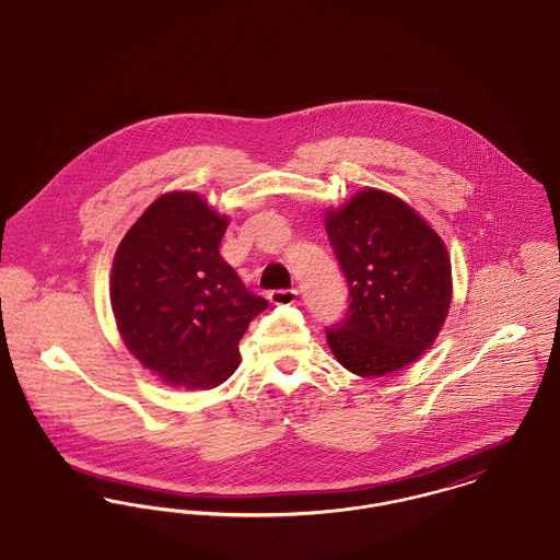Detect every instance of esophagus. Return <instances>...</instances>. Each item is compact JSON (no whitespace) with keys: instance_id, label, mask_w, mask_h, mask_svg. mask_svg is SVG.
<instances>
[{"instance_id":"obj_1","label":"esophagus","mask_w":560,"mask_h":560,"mask_svg":"<svg viewBox=\"0 0 560 560\" xmlns=\"http://www.w3.org/2000/svg\"><path fill=\"white\" fill-rule=\"evenodd\" d=\"M296 290H275V292H270L268 294V299L272 304H277V306H290V304H294L296 302Z\"/></svg>"}]
</instances>
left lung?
Masks as SVG:
<instances>
[{
  "instance_id": "1",
  "label": "left lung",
  "mask_w": 560,
  "mask_h": 560,
  "mask_svg": "<svg viewBox=\"0 0 560 560\" xmlns=\"http://www.w3.org/2000/svg\"><path fill=\"white\" fill-rule=\"evenodd\" d=\"M326 232L351 296L347 319L326 330L335 358L360 377H384L420 360L452 302L441 236L416 209L375 187L328 209Z\"/></svg>"
}]
</instances>
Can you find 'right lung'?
<instances>
[{"label": "right lung", "instance_id": "right-lung-1", "mask_svg": "<svg viewBox=\"0 0 560 560\" xmlns=\"http://www.w3.org/2000/svg\"><path fill=\"white\" fill-rule=\"evenodd\" d=\"M228 223L200 194L168 191L136 219L113 259L117 330L168 386L223 384L241 364L249 322L268 306L219 256Z\"/></svg>", "mask_w": 560, "mask_h": 560}]
</instances>
